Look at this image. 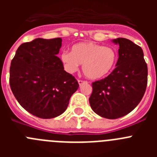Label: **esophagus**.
Here are the masks:
<instances>
[{
    "label": "esophagus",
    "mask_w": 157,
    "mask_h": 157,
    "mask_svg": "<svg viewBox=\"0 0 157 157\" xmlns=\"http://www.w3.org/2000/svg\"><path fill=\"white\" fill-rule=\"evenodd\" d=\"M78 84H79V85H82V84H83V83H87L88 82L86 81V80L78 79Z\"/></svg>",
    "instance_id": "34e87169"
}]
</instances>
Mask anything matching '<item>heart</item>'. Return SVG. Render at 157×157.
<instances>
[{
    "label": "heart",
    "instance_id": "obj_1",
    "mask_svg": "<svg viewBox=\"0 0 157 157\" xmlns=\"http://www.w3.org/2000/svg\"><path fill=\"white\" fill-rule=\"evenodd\" d=\"M60 58L67 71H76L79 64H82L83 73L87 78L98 79L114 69L118 53L112 46H104L94 42H81L72 46L71 52L63 51Z\"/></svg>",
    "mask_w": 157,
    "mask_h": 157
}]
</instances>
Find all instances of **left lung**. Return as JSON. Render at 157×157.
<instances>
[{
	"label": "left lung",
	"instance_id": "8db88e82",
	"mask_svg": "<svg viewBox=\"0 0 157 157\" xmlns=\"http://www.w3.org/2000/svg\"><path fill=\"white\" fill-rule=\"evenodd\" d=\"M116 67L105 78L92 83L90 105L95 113L110 120L123 117L140 103L148 82L143 51L130 40L119 37Z\"/></svg>",
	"mask_w": 157,
	"mask_h": 157
}]
</instances>
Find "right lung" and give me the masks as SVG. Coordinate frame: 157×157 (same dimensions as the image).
Here are the masks:
<instances>
[{"mask_svg":"<svg viewBox=\"0 0 157 157\" xmlns=\"http://www.w3.org/2000/svg\"><path fill=\"white\" fill-rule=\"evenodd\" d=\"M62 39L23 43L11 62L9 83L19 105L30 114L52 119L65 112L79 85L58 56Z\"/></svg>","mask_w":157,"mask_h":157,"instance_id":"add662e5","label":"right lung"}]
</instances>
